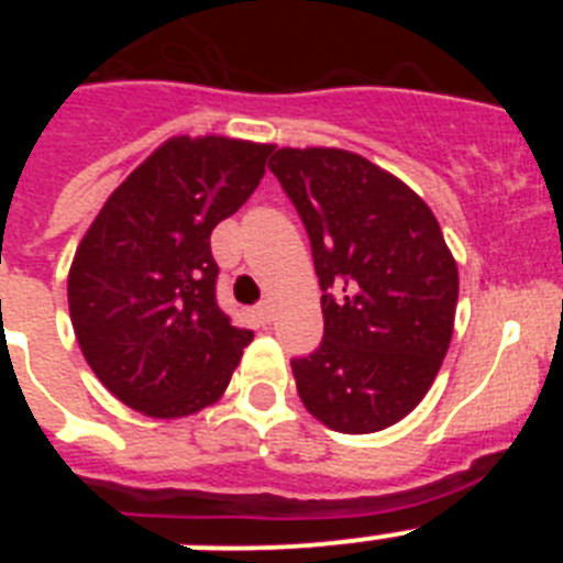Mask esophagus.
Returning a JSON list of instances; mask_svg holds the SVG:
<instances>
[{"label": "esophagus", "instance_id": "1", "mask_svg": "<svg viewBox=\"0 0 563 563\" xmlns=\"http://www.w3.org/2000/svg\"><path fill=\"white\" fill-rule=\"evenodd\" d=\"M256 316L262 318V321H265V324H267V321H271V318H273V307H271V301H262V305L256 307Z\"/></svg>", "mask_w": 563, "mask_h": 563}]
</instances>
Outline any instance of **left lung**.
<instances>
[{"mask_svg":"<svg viewBox=\"0 0 563 563\" xmlns=\"http://www.w3.org/2000/svg\"><path fill=\"white\" fill-rule=\"evenodd\" d=\"M271 172L312 245L324 341L292 361L305 409L341 434L415 411L454 335L460 273L431 208L346 148H276Z\"/></svg>","mask_w":563,"mask_h":563,"instance_id":"8db88e82","label":"left lung"}]
</instances>
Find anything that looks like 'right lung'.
<instances>
[{"mask_svg": "<svg viewBox=\"0 0 563 563\" xmlns=\"http://www.w3.org/2000/svg\"><path fill=\"white\" fill-rule=\"evenodd\" d=\"M271 143L177 134L109 194L67 301L89 369L123 406L177 420L217 402L253 341L217 305L211 231L265 177Z\"/></svg>", "mask_w": 563, "mask_h": 563, "instance_id": "obj_1", "label": "right lung"}]
</instances>
